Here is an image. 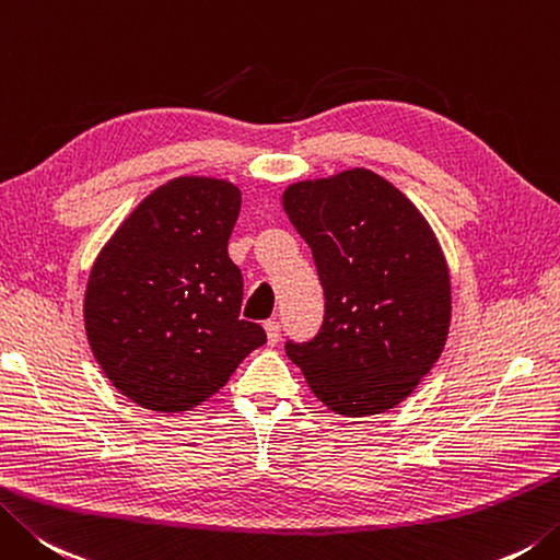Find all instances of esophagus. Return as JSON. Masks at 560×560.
Here are the masks:
<instances>
[{"label": "esophagus", "mask_w": 560, "mask_h": 560, "mask_svg": "<svg viewBox=\"0 0 560 560\" xmlns=\"http://www.w3.org/2000/svg\"><path fill=\"white\" fill-rule=\"evenodd\" d=\"M266 336H268V343L276 346L280 341V324L276 319H268L266 322Z\"/></svg>", "instance_id": "esophagus-1"}]
</instances>
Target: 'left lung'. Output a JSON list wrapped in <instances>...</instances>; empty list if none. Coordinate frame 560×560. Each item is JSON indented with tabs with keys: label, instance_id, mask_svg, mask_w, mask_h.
I'll use <instances>...</instances> for the list:
<instances>
[{
	"label": "left lung",
	"instance_id": "left-lung-1",
	"mask_svg": "<svg viewBox=\"0 0 560 560\" xmlns=\"http://www.w3.org/2000/svg\"><path fill=\"white\" fill-rule=\"evenodd\" d=\"M324 288V324L290 361L336 415L371 417L407 399L446 346L451 276L419 209L365 167L282 192Z\"/></svg>",
	"mask_w": 560,
	"mask_h": 560
}]
</instances>
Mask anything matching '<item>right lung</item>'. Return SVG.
<instances>
[{
  "mask_svg": "<svg viewBox=\"0 0 560 560\" xmlns=\"http://www.w3.org/2000/svg\"><path fill=\"white\" fill-rule=\"evenodd\" d=\"M241 189L183 175L121 221L90 270L84 331L104 375L145 409L202 405L266 343L241 319L244 278L229 258Z\"/></svg>",
  "mask_w": 560,
  "mask_h": 560,
  "instance_id": "obj_1",
  "label": "right lung"
}]
</instances>
